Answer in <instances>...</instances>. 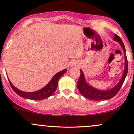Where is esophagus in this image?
Wrapping results in <instances>:
<instances>
[{
	"label": "esophagus",
	"mask_w": 134,
	"mask_h": 134,
	"mask_svg": "<svg viewBox=\"0 0 134 134\" xmlns=\"http://www.w3.org/2000/svg\"><path fill=\"white\" fill-rule=\"evenodd\" d=\"M77 65H78V63H77V62L74 61L70 64V66H71V67L72 66H77Z\"/></svg>",
	"instance_id": "1"
}]
</instances>
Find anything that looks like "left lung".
<instances>
[{
	"label": "left lung",
	"instance_id": "1",
	"mask_svg": "<svg viewBox=\"0 0 134 134\" xmlns=\"http://www.w3.org/2000/svg\"><path fill=\"white\" fill-rule=\"evenodd\" d=\"M113 41H116L121 46L125 55V69L123 71V75H122L120 81L116 86L111 89L106 90H102L97 89L93 87L86 82L85 79V74H84L83 70H80L81 75L79 79L77 81V88L80 93L88 99L92 100H109L113 98L118 93L119 90L121 88V86L124 83L125 79L128 72V62L127 56H126L125 48L124 44L123 41L118 36L114 34V37Z\"/></svg>",
	"mask_w": 134,
	"mask_h": 134
}]
</instances>
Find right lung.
Returning <instances> with one entry per match:
<instances>
[{
    "mask_svg": "<svg viewBox=\"0 0 134 134\" xmlns=\"http://www.w3.org/2000/svg\"><path fill=\"white\" fill-rule=\"evenodd\" d=\"M66 71H67V69H65L64 70L57 73V74L54 75L53 77L50 80V81L44 87L33 92H23V91L16 88L11 83L9 79V81L10 85H11L13 90L14 91V92L16 93L18 95H20V97L25 98H27V99L39 100H43L49 97L55 93L56 90L57 88V86H58V80L66 72Z\"/></svg>",
    "mask_w": 134,
    "mask_h": 134,
    "instance_id": "1",
    "label": "right lung"
}]
</instances>
